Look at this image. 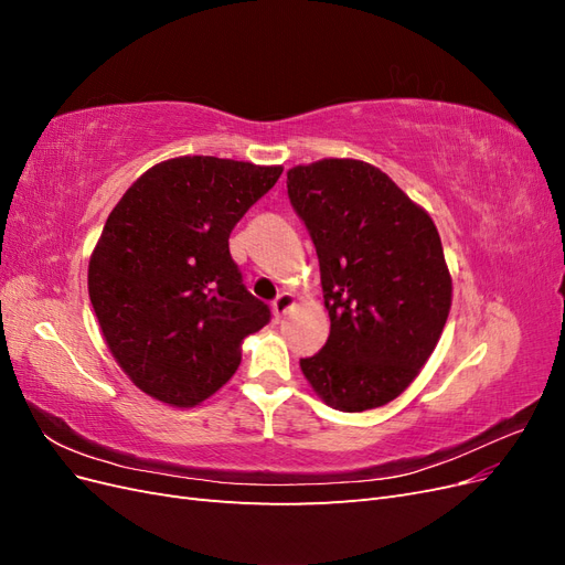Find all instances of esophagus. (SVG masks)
<instances>
[{
	"label": "esophagus",
	"mask_w": 565,
	"mask_h": 565,
	"mask_svg": "<svg viewBox=\"0 0 565 565\" xmlns=\"http://www.w3.org/2000/svg\"><path fill=\"white\" fill-rule=\"evenodd\" d=\"M295 303V297L289 295V292H280L276 299H273V313H276L278 318L282 316V313H287L289 311V306Z\"/></svg>",
	"instance_id": "34e87169"
}]
</instances>
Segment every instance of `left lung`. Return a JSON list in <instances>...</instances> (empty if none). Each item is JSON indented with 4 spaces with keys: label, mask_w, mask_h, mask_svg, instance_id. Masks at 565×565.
Here are the masks:
<instances>
[{
    "label": "left lung",
    "mask_w": 565,
    "mask_h": 565,
    "mask_svg": "<svg viewBox=\"0 0 565 565\" xmlns=\"http://www.w3.org/2000/svg\"><path fill=\"white\" fill-rule=\"evenodd\" d=\"M320 262L330 337L303 377L341 413L382 407L434 353L452 282L431 216L377 167L320 160L287 172Z\"/></svg>",
    "instance_id": "left-lung-1"
}]
</instances>
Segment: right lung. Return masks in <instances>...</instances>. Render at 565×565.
Returning a JSON list of instances; mask_svg holds the SVG:
<instances>
[{
  "label": "right lung",
  "mask_w": 565,
  "mask_h": 565,
  "mask_svg": "<svg viewBox=\"0 0 565 565\" xmlns=\"http://www.w3.org/2000/svg\"><path fill=\"white\" fill-rule=\"evenodd\" d=\"M282 167L185 156L160 162L115 204L89 262V299L129 380L193 407L241 365L270 309L243 282L228 237Z\"/></svg>",
  "instance_id": "add662e5"
}]
</instances>
